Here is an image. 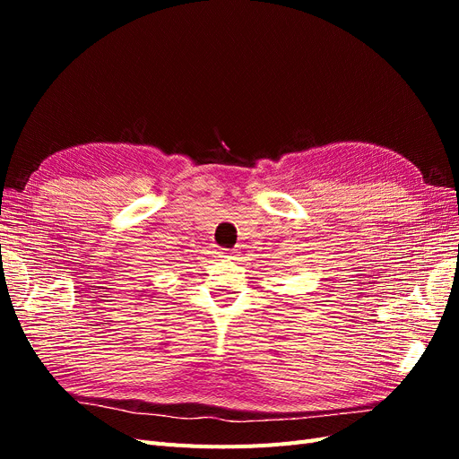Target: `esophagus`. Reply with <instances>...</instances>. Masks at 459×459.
I'll list each match as a JSON object with an SVG mask.
<instances>
[{"label": "esophagus", "instance_id": "obj_1", "mask_svg": "<svg viewBox=\"0 0 459 459\" xmlns=\"http://www.w3.org/2000/svg\"><path fill=\"white\" fill-rule=\"evenodd\" d=\"M233 255H235V251H221L220 258H233Z\"/></svg>", "mask_w": 459, "mask_h": 459}]
</instances>
